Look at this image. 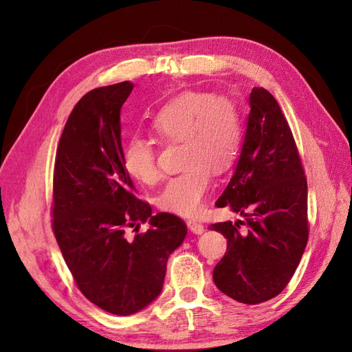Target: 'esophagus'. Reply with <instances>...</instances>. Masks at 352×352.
Masks as SVG:
<instances>
[{
    "instance_id": "esophagus-1",
    "label": "esophagus",
    "mask_w": 352,
    "mask_h": 352,
    "mask_svg": "<svg viewBox=\"0 0 352 352\" xmlns=\"http://www.w3.org/2000/svg\"><path fill=\"white\" fill-rule=\"evenodd\" d=\"M188 228H189L190 232L197 233V235H201V233L206 230L204 225H202V223L198 221V220H189V221H188Z\"/></svg>"
}]
</instances>
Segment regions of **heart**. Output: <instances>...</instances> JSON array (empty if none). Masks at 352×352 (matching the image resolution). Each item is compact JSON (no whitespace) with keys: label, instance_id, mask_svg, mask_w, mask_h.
<instances>
[{"label":"heart","instance_id":"obj_1","mask_svg":"<svg viewBox=\"0 0 352 352\" xmlns=\"http://www.w3.org/2000/svg\"><path fill=\"white\" fill-rule=\"evenodd\" d=\"M151 131L163 144H182L180 164L157 198L158 207L190 216L201 208L211 186V172L221 175L239 157L243 124L238 104L226 95L185 91L167 101L151 119ZM126 172L136 182L153 186L162 179L151 141L131 136L123 145Z\"/></svg>","mask_w":352,"mask_h":352}]
</instances>
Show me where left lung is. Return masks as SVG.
Returning a JSON list of instances; mask_svg holds the SVG:
<instances>
[{"label": "left lung", "mask_w": 352, "mask_h": 352, "mask_svg": "<svg viewBox=\"0 0 352 352\" xmlns=\"http://www.w3.org/2000/svg\"><path fill=\"white\" fill-rule=\"evenodd\" d=\"M251 113L242 153L217 199L243 217L210 229L228 239L212 270L219 289L242 304L279 295L301 261L308 241L307 177L292 131L278 101L264 88L250 95Z\"/></svg>", "instance_id": "left-lung-1"}]
</instances>
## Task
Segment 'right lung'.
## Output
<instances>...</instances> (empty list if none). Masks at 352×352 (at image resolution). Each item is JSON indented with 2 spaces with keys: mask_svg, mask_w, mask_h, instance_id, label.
I'll return each mask as SVG.
<instances>
[{
  "mask_svg": "<svg viewBox=\"0 0 352 352\" xmlns=\"http://www.w3.org/2000/svg\"><path fill=\"white\" fill-rule=\"evenodd\" d=\"M132 89L126 80L83 95L60 136L52 176L51 226L63 258L79 291L117 316L155 300L168 255L186 236L182 219L151 216L123 166L120 109ZM145 221L152 226L140 232Z\"/></svg>",
  "mask_w": 352,
  "mask_h": 352,
  "instance_id": "right-lung-1",
  "label": "right lung"
}]
</instances>
